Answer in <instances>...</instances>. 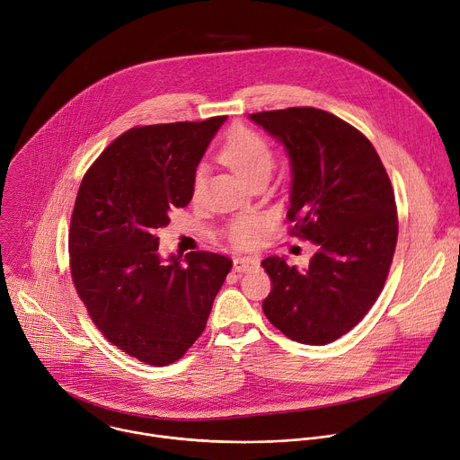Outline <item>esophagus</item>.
<instances>
[{
	"label": "esophagus",
	"instance_id": "esophagus-1",
	"mask_svg": "<svg viewBox=\"0 0 460 460\" xmlns=\"http://www.w3.org/2000/svg\"><path fill=\"white\" fill-rule=\"evenodd\" d=\"M254 268H258V260L254 258H249V256H236L233 260V270L236 273H247V271H252Z\"/></svg>",
	"mask_w": 460,
	"mask_h": 460
}]
</instances>
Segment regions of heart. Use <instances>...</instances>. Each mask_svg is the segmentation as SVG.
<instances>
[{
	"mask_svg": "<svg viewBox=\"0 0 460 460\" xmlns=\"http://www.w3.org/2000/svg\"><path fill=\"white\" fill-rule=\"evenodd\" d=\"M220 158L236 171L247 183H251L254 178L271 174L273 169V151L270 144L261 138L260 135L252 133L249 128H234L227 137ZM204 167H199L194 172V192H199L204 181ZM261 226L260 218L256 217H242L236 218L229 227V238L236 245H249L256 240Z\"/></svg>",
	"mask_w": 460,
	"mask_h": 460,
	"instance_id": "1",
	"label": "heart"
}]
</instances>
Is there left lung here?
I'll list each match as a JSON object with an SVG mask.
<instances>
[{"label": "left lung", "instance_id": "left-lung-1", "mask_svg": "<svg viewBox=\"0 0 460 460\" xmlns=\"http://www.w3.org/2000/svg\"><path fill=\"white\" fill-rule=\"evenodd\" d=\"M249 119L284 146L288 218L316 245L304 270L284 256L261 261L273 282L261 309L291 341L330 344L353 330L384 288L399 234L391 181L371 142L332 112L293 107Z\"/></svg>", "mask_w": 460, "mask_h": 460}]
</instances>
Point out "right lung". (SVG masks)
<instances>
[{
  "instance_id": "add662e5",
  "label": "right lung",
  "mask_w": 460,
  "mask_h": 460,
  "mask_svg": "<svg viewBox=\"0 0 460 460\" xmlns=\"http://www.w3.org/2000/svg\"><path fill=\"white\" fill-rule=\"evenodd\" d=\"M227 116L135 127L82 180L69 252L76 291L98 330L151 366L178 360L199 339L227 273V256L158 251L156 231L192 199L194 172Z\"/></svg>"
}]
</instances>
